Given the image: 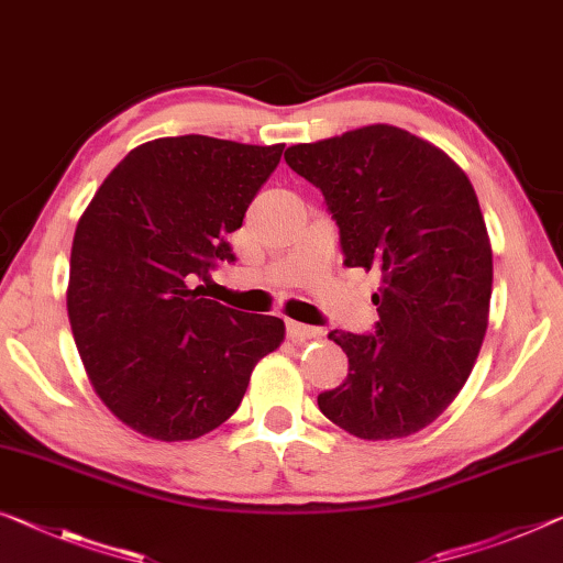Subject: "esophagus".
Returning a JSON list of instances; mask_svg holds the SVG:
<instances>
[{
    "label": "esophagus",
    "mask_w": 563,
    "mask_h": 563,
    "mask_svg": "<svg viewBox=\"0 0 563 563\" xmlns=\"http://www.w3.org/2000/svg\"><path fill=\"white\" fill-rule=\"evenodd\" d=\"M287 334L294 344H305L309 340H319V336H322V330H317V327L299 324V322H287Z\"/></svg>",
    "instance_id": "esophagus-1"
}]
</instances>
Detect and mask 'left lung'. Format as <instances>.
Returning a JSON list of instances; mask_svg holds the SVG:
<instances>
[{
  "label": "left lung",
  "mask_w": 563,
  "mask_h": 563,
  "mask_svg": "<svg viewBox=\"0 0 563 563\" xmlns=\"http://www.w3.org/2000/svg\"><path fill=\"white\" fill-rule=\"evenodd\" d=\"M284 161L322 191L344 266L383 274L375 332H330L350 372L319 410L362 440L408 438L455 400L486 336L493 254L471 180L383 123L291 145Z\"/></svg>",
  "instance_id": "obj_1"
}]
</instances>
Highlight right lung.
Here are the masks:
<instances>
[{
	"label": "right lung",
	"mask_w": 563,
	"mask_h": 563,
	"mask_svg": "<svg viewBox=\"0 0 563 563\" xmlns=\"http://www.w3.org/2000/svg\"><path fill=\"white\" fill-rule=\"evenodd\" d=\"M284 145L158 137L125 155L80 216L67 314L88 377L145 438L194 440L227 422L279 317L206 299L198 279L236 262L229 233L279 166Z\"/></svg>",
	"instance_id": "1"
}]
</instances>
